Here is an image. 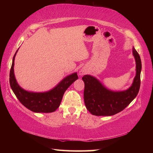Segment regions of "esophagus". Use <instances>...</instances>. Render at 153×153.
Masks as SVG:
<instances>
[{"instance_id":"obj_1","label":"esophagus","mask_w":153,"mask_h":153,"mask_svg":"<svg viewBox=\"0 0 153 153\" xmlns=\"http://www.w3.org/2000/svg\"><path fill=\"white\" fill-rule=\"evenodd\" d=\"M86 72H87V71H86V69L82 68V69H81V70H80V71H79V74L82 75V76H83V75L86 74Z\"/></svg>"}]
</instances>
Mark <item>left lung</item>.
Listing matches in <instances>:
<instances>
[{
  "label": "left lung",
  "mask_w": 153,
  "mask_h": 153,
  "mask_svg": "<svg viewBox=\"0 0 153 153\" xmlns=\"http://www.w3.org/2000/svg\"><path fill=\"white\" fill-rule=\"evenodd\" d=\"M132 53L136 61V76L131 86L123 91H113L106 88L97 77L85 75L84 98L89 112L97 116H111L123 111L136 97L140 86L141 59L134 47Z\"/></svg>",
  "instance_id": "obj_1"
}]
</instances>
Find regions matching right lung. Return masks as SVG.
Listing matches in <instances>:
<instances>
[{
	"mask_svg": "<svg viewBox=\"0 0 153 153\" xmlns=\"http://www.w3.org/2000/svg\"><path fill=\"white\" fill-rule=\"evenodd\" d=\"M16 51L13 59L9 75L10 86L17 99L28 109L35 113H52L59 108L66 90L78 78L77 73L66 76L48 91L33 92L23 89L17 82L14 74V61Z\"/></svg>",
	"mask_w": 153,
	"mask_h": 153,
	"instance_id": "1",
	"label": "right lung"
}]
</instances>
